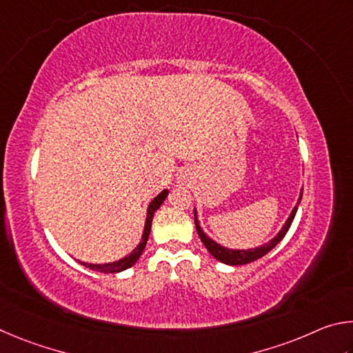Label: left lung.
I'll return each instance as SVG.
<instances>
[{
	"instance_id": "obj_1",
	"label": "left lung",
	"mask_w": 353,
	"mask_h": 353,
	"mask_svg": "<svg viewBox=\"0 0 353 353\" xmlns=\"http://www.w3.org/2000/svg\"><path fill=\"white\" fill-rule=\"evenodd\" d=\"M301 199H302V194L299 196V201H301ZM299 201H298V205H296V208L292 211V214H290L287 223L283 225L281 232L277 234V236L273 240H270L268 243H265L263 246H261V248H254V250H228V248H223V246L215 243L214 240L209 239L206 234L201 231V228L199 225V220H196V212H194L195 214V228H196V232H199L203 245L206 246V250L211 252V254L215 259H217V261H220L221 263H226V265H245V263L257 261V259L263 257L265 254H268V252L273 250L274 246L279 243L283 237H285V234L288 232L290 226H292V223H293L296 211H298Z\"/></svg>"
}]
</instances>
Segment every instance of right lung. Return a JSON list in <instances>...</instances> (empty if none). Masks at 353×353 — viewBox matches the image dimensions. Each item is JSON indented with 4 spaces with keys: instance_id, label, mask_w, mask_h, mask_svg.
Wrapping results in <instances>:
<instances>
[{
    "instance_id": "right-lung-1",
    "label": "right lung",
    "mask_w": 353,
    "mask_h": 353,
    "mask_svg": "<svg viewBox=\"0 0 353 353\" xmlns=\"http://www.w3.org/2000/svg\"><path fill=\"white\" fill-rule=\"evenodd\" d=\"M165 196H167V190H163V192H161L157 196V199H153V201L150 203V206H148L144 234H142L141 243L132 251V254L121 259V261H117V262L103 263V265H94V263H85V262H82L83 267L90 268V270H94V271H101V273H119V271H123V270H127L130 267H133V265L138 262V259L141 257L142 251H144V248H145V243H147V240H148V234H150V230H152L153 214H154V211H157V209L161 205H163V201H164Z\"/></svg>"
}]
</instances>
